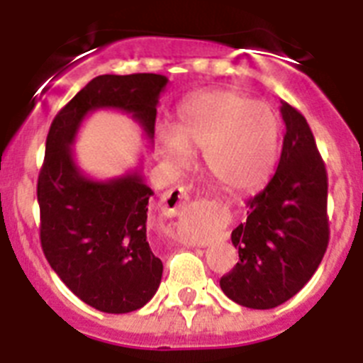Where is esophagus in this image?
I'll list each match as a JSON object with an SVG mask.
<instances>
[{"mask_svg": "<svg viewBox=\"0 0 363 363\" xmlns=\"http://www.w3.org/2000/svg\"><path fill=\"white\" fill-rule=\"evenodd\" d=\"M189 200V194L184 187H172L163 194L162 211L167 216H178L184 211L185 203Z\"/></svg>", "mask_w": 363, "mask_h": 363, "instance_id": "34e87169", "label": "esophagus"}]
</instances>
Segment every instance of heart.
<instances>
[{
  "label": "heart",
  "instance_id": "1",
  "mask_svg": "<svg viewBox=\"0 0 363 363\" xmlns=\"http://www.w3.org/2000/svg\"><path fill=\"white\" fill-rule=\"evenodd\" d=\"M163 158L176 169L203 150L205 171L225 191H247L264 182L278 149V121L265 104L229 89L192 96L178 111L174 133L158 138Z\"/></svg>",
  "mask_w": 363,
  "mask_h": 363
}]
</instances>
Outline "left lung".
Instances as JSON below:
<instances>
[{
	"label": "left lung",
	"mask_w": 363,
	"mask_h": 363,
	"mask_svg": "<svg viewBox=\"0 0 363 363\" xmlns=\"http://www.w3.org/2000/svg\"><path fill=\"white\" fill-rule=\"evenodd\" d=\"M285 123L278 169L247 201V220L230 234L240 262L220 287L249 309H272L311 280L329 243L327 171L307 120L281 101Z\"/></svg>",
	"instance_id": "left-lung-1"
}]
</instances>
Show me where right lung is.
<instances>
[{
  "mask_svg": "<svg viewBox=\"0 0 363 363\" xmlns=\"http://www.w3.org/2000/svg\"><path fill=\"white\" fill-rule=\"evenodd\" d=\"M167 83L162 74L98 76L57 112L47 136L38 176L41 249L63 284L101 313L136 311L158 291L163 264L147 240L152 189L138 171L105 182L89 178L70 145L96 108L133 114L152 140Z\"/></svg>",
  "mask_w": 363,
  "mask_h": 363,
  "instance_id": "obj_1",
  "label": "right lung"
}]
</instances>
